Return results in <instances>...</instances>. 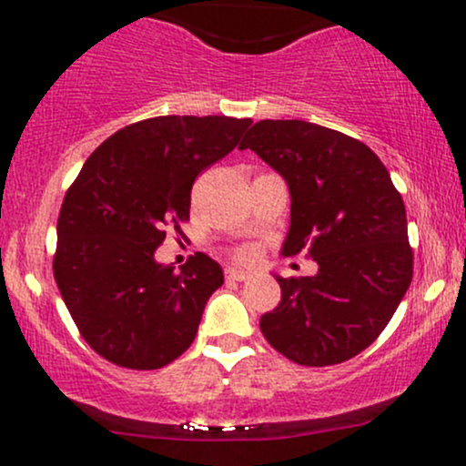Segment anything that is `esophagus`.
<instances>
[{
  "label": "esophagus",
  "mask_w": 466,
  "mask_h": 466,
  "mask_svg": "<svg viewBox=\"0 0 466 466\" xmlns=\"http://www.w3.org/2000/svg\"><path fill=\"white\" fill-rule=\"evenodd\" d=\"M249 276L248 269H240V267H228L226 278L228 280H245Z\"/></svg>",
  "instance_id": "34e87169"
}]
</instances>
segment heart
<instances>
[{"mask_svg": "<svg viewBox=\"0 0 466 466\" xmlns=\"http://www.w3.org/2000/svg\"><path fill=\"white\" fill-rule=\"evenodd\" d=\"M249 254V251H243V254H240V256H248Z\"/></svg>", "mask_w": 466, "mask_h": 466, "instance_id": "obj_1", "label": "heart"}]
</instances>
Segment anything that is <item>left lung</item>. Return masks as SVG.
Instances as JSON below:
<instances>
[{
  "label": "left lung",
  "instance_id": "left-lung-1",
  "mask_svg": "<svg viewBox=\"0 0 466 466\" xmlns=\"http://www.w3.org/2000/svg\"><path fill=\"white\" fill-rule=\"evenodd\" d=\"M251 148L287 181L291 221L282 254L309 251L315 276L282 278L260 318L265 339L300 366L360 355L386 329L411 282L408 217L381 159L366 144L304 120H260Z\"/></svg>",
  "mask_w": 466,
  "mask_h": 466
}]
</instances>
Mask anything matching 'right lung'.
<instances>
[{"instance_id": "obj_1", "label": "right lung", "mask_w": 466, "mask_h": 466, "mask_svg": "<svg viewBox=\"0 0 466 466\" xmlns=\"http://www.w3.org/2000/svg\"><path fill=\"white\" fill-rule=\"evenodd\" d=\"M249 117L159 116L116 131L80 168L56 223L55 280L105 360L155 370L195 339L223 269L206 254L155 260L190 215L192 181L237 147Z\"/></svg>"}]
</instances>
